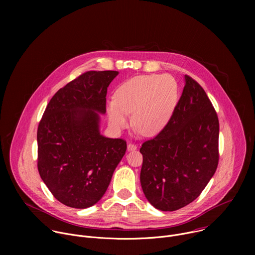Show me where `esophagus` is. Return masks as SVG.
<instances>
[{
    "label": "esophagus",
    "mask_w": 255,
    "mask_h": 255,
    "mask_svg": "<svg viewBox=\"0 0 255 255\" xmlns=\"http://www.w3.org/2000/svg\"><path fill=\"white\" fill-rule=\"evenodd\" d=\"M136 149H137V145L132 144V143H129V144L127 145V150H128V151H134V150H136Z\"/></svg>",
    "instance_id": "34e87169"
}]
</instances>
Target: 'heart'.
Returning a JSON list of instances; mask_svg holds the SVG:
<instances>
[{
    "mask_svg": "<svg viewBox=\"0 0 255 255\" xmlns=\"http://www.w3.org/2000/svg\"><path fill=\"white\" fill-rule=\"evenodd\" d=\"M177 100V85L168 75H145L134 77L115 92L108 102L107 115L110 126L122 131L132 124L145 136L157 135L169 121Z\"/></svg>",
    "mask_w": 255,
    "mask_h": 255,
    "instance_id": "1",
    "label": "heart"
}]
</instances>
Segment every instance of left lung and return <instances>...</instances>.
<instances>
[{
  "mask_svg": "<svg viewBox=\"0 0 255 255\" xmlns=\"http://www.w3.org/2000/svg\"><path fill=\"white\" fill-rule=\"evenodd\" d=\"M219 121L203 88L185 76V88L163 130L142 144L140 183L148 202L175 211L196 200L214 175Z\"/></svg>",
  "mask_w": 255,
  "mask_h": 255,
  "instance_id": "8db88e82",
  "label": "left lung"
}]
</instances>
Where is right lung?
Returning a JSON list of instances; mask_svg holds the SVG:
<instances>
[{
  "label": "right lung",
  "instance_id": "right-lung-1",
  "mask_svg": "<svg viewBox=\"0 0 255 255\" xmlns=\"http://www.w3.org/2000/svg\"><path fill=\"white\" fill-rule=\"evenodd\" d=\"M118 74L85 72L57 91L39 123L38 171L65 206L86 209L98 203L126 152V141L100 132L107 89Z\"/></svg>",
  "mask_w": 255,
  "mask_h": 255
}]
</instances>
